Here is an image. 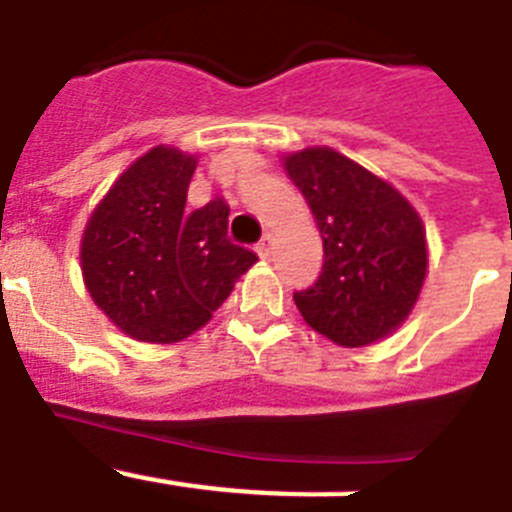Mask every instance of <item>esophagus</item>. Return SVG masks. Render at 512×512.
<instances>
[{
	"label": "esophagus",
	"mask_w": 512,
	"mask_h": 512,
	"mask_svg": "<svg viewBox=\"0 0 512 512\" xmlns=\"http://www.w3.org/2000/svg\"><path fill=\"white\" fill-rule=\"evenodd\" d=\"M271 246H274V238H271V235H264V238H261V241L256 243V251H259L261 259H269Z\"/></svg>",
	"instance_id": "34e87169"
}]
</instances>
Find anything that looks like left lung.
Wrapping results in <instances>:
<instances>
[{
	"label": "left lung",
	"instance_id": "left-lung-1",
	"mask_svg": "<svg viewBox=\"0 0 512 512\" xmlns=\"http://www.w3.org/2000/svg\"><path fill=\"white\" fill-rule=\"evenodd\" d=\"M323 238V271L295 292L305 323L338 346H366L397 328L423 287L420 217L397 189L330 148L284 161Z\"/></svg>",
	"mask_w": 512,
	"mask_h": 512
}]
</instances>
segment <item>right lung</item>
I'll return each instance as SVG.
<instances>
[{
	"instance_id": "obj_1",
	"label": "right lung",
	"mask_w": 512,
	"mask_h": 512,
	"mask_svg": "<svg viewBox=\"0 0 512 512\" xmlns=\"http://www.w3.org/2000/svg\"><path fill=\"white\" fill-rule=\"evenodd\" d=\"M194 166V156L176 148H153L112 184L84 230L89 295L138 341L187 338L259 261L228 238L223 197L184 210Z\"/></svg>"
}]
</instances>
